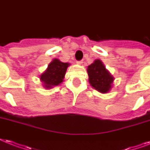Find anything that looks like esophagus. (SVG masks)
<instances>
[{
  "label": "esophagus",
  "mask_w": 150,
  "mask_h": 150,
  "mask_svg": "<svg viewBox=\"0 0 150 150\" xmlns=\"http://www.w3.org/2000/svg\"><path fill=\"white\" fill-rule=\"evenodd\" d=\"M77 63H78V64H82V63H83V61H77Z\"/></svg>",
  "instance_id": "esophagus-1"
}]
</instances>
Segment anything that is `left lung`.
Wrapping results in <instances>:
<instances>
[{
  "label": "left lung",
  "instance_id": "left-lung-1",
  "mask_svg": "<svg viewBox=\"0 0 150 150\" xmlns=\"http://www.w3.org/2000/svg\"><path fill=\"white\" fill-rule=\"evenodd\" d=\"M87 72L89 84L96 90L101 93H107L111 89L114 78L100 60L96 59L88 66Z\"/></svg>",
  "mask_w": 150,
  "mask_h": 150
}]
</instances>
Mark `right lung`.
<instances>
[{
    "instance_id": "1",
    "label": "right lung",
    "mask_w": 150,
    "mask_h": 150,
    "mask_svg": "<svg viewBox=\"0 0 150 150\" xmlns=\"http://www.w3.org/2000/svg\"><path fill=\"white\" fill-rule=\"evenodd\" d=\"M69 65V63H64L58 59L54 58L49 64L45 71L40 76L43 86L45 89H50L59 86L64 81L66 71Z\"/></svg>"
}]
</instances>
